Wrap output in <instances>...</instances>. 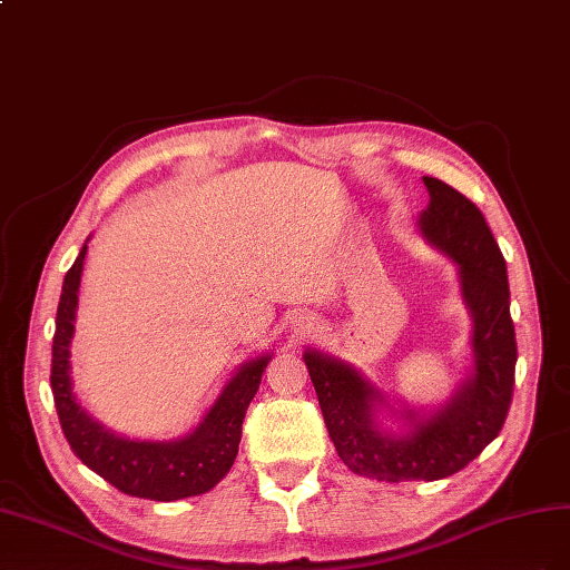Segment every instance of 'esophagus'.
Wrapping results in <instances>:
<instances>
[{
    "label": "esophagus",
    "mask_w": 570,
    "mask_h": 570,
    "mask_svg": "<svg viewBox=\"0 0 570 570\" xmlns=\"http://www.w3.org/2000/svg\"><path fill=\"white\" fill-rule=\"evenodd\" d=\"M291 327H294V338L301 341V338L311 336V334L315 332V322H313L311 317H296L294 324H291Z\"/></svg>",
    "instance_id": "34e87169"
}]
</instances>
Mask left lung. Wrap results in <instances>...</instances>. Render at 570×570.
Listing matches in <instances>:
<instances>
[{"label":"left lung","mask_w":570,"mask_h":570,"mask_svg":"<svg viewBox=\"0 0 570 570\" xmlns=\"http://www.w3.org/2000/svg\"><path fill=\"white\" fill-rule=\"evenodd\" d=\"M430 203L417 217L422 240L459 269L470 315V365L444 401L394 399L351 363L317 348L303 361L338 459L380 482L444 480L494 442L513 396L515 332L507 259L480 209L456 188L422 176Z\"/></svg>","instance_id":"left-lung-1"}]
</instances>
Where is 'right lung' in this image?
<instances>
[{
    "label": "right lung",
    "mask_w": 570,
    "mask_h": 570,
    "mask_svg": "<svg viewBox=\"0 0 570 570\" xmlns=\"http://www.w3.org/2000/svg\"><path fill=\"white\" fill-rule=\"evenodd\" d=\"M88 240L63 276L57 307L50 384L63 436L92 473L128 497L176 501L205 494L226 478L236 461L243 417L274 353L267 351L243 361L224 382L213 405L181 436L138 439L109 430L88 413L71 377V341Z\"/></svg>",
    "instance_id": "obj_1"
}]
</instances>
